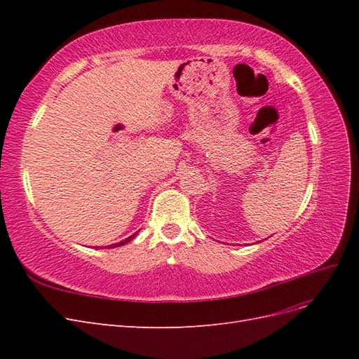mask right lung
<instances>
[{"label": "right lung", "mask_w": 359, "mask_h": 359, "mask_svg": "<svg viewBox=\"0 0 359 359\" xmlns=\"http://www.w3.org/2000/svg\"><path fill=\"white\" fill-rule=\"evenodd\" d=\"M137 235V232L136 233H133L132 236H128V238H126L124 241H121V243H116V244H112V245H107V247H111V248H115V247H119V245H124V244H127V243H130L133 240V238Z\"/></svg>", "instance_id": "right-lung-1"}]
</instances>
